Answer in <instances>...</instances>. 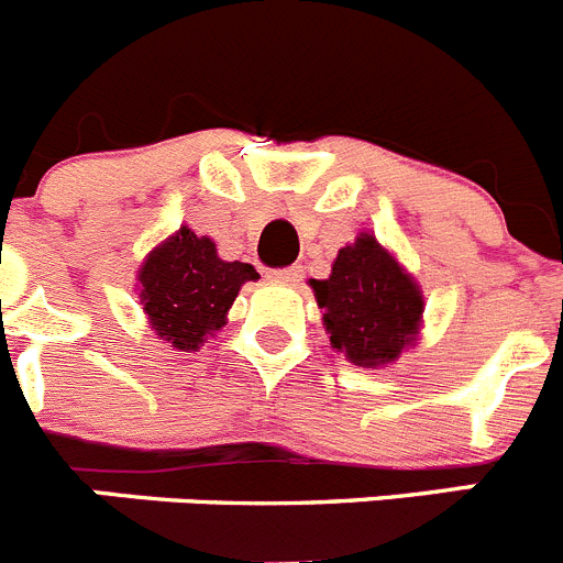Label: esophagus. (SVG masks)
I'll return each mask as SVG.
<instances>
[{
  "label": "esophagus",
  "instance_id": "34e87169",
  "mask_svg": "<svg viewBox=\"0 0 563 563\" xmlns=\"http://www.w3.org/2000/svg\"><path fill=\"white\" fill-rule=\"evenodd\" d=\"M271 278L278 285H296V282H301V271L298 267H282V271H271Z\"/></svg>",
  "mask_w": 563,
  "mask_h": 563
}]
</instances>
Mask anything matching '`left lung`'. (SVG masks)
<instances>
[{
  "instance_id": "obj_1",
  "label": "left lung",
  "mask_w": 563,
  "mask_h": 563,
  "mask_svg": "<svg viewBox=\"0 0 563 563\" xmlns=\"http://www.w3.org/2000/svg\"><path fill=\"white\" fill-rule=\"evenodd\" d=\"M330 343L355 366L375 369L415 346L422 292L400 262L363 231L341 247L330 278H310Z\"/></svg>"
}]
</instances>
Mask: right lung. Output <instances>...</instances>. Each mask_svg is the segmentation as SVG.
<instances>
[{
    "mask_svg": "<svg viewBox=\"0 0 563 563\" xmlns=\"http://www.w3.org/2000/svg\"><path fill=\"white\" fill-rule=\"evenodd\" d=\"M253 278V265L220 258L211 239L188 225L154 247L137 271L148 324L180 352H197L228 324L233 298Z\"/></svg>",
    "mask_w": 563,
    "mask_h": 563,
    "instance_id": "add662e5",
    "label": "right lung"
}]
</instances>
